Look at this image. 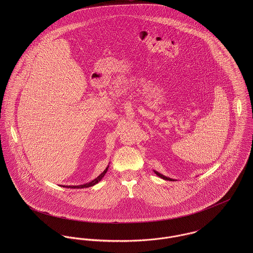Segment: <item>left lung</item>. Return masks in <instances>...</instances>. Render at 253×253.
<instances>
[{"label":"left lung","instance_id":"obj_1","mask_svg":"<svg viewBox=\"0 0 253 253\" xmlns=\"http://www.w3.org/2000/svg\"><path fill=\"white\" fill-rule=\"evenodd\" d=\"M154 172L159 176V177H161V178H163V179H165V180H169V181H174L173 179H171V178H169V177H167V176H165V175H163V174H161L160 172H158V171H156V170H154Z\"/></svg>","mask_w":253,"mask_h":253}]
</instances>
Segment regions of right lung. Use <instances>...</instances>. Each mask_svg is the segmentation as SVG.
I'll return each mask as SVG.
<instances>
[{
	"label": "right lung",
	"mask_w": 253,
	"mask_h": 253,
	"mask_svg": "<svg viewBox=\"0 0 253 253\" xmlns=\"http://www.w3.org/2000/svg\"><path fill=\"white\" fill-rule=\"evenodd\" d=\"M108 167L106 168V169L99 175V176H97L94 180L90 181V182H88V183H85V184H83V185H78V186H63V187H66V188H71V189H82V188H88V187H91V186H93V185H95V184H97L99 181L101 180L103 177H104V175L106 174V172H107V170H108Z\"/></svg>",
	"instance_id": "right-lung-1"
}]
</instances>
